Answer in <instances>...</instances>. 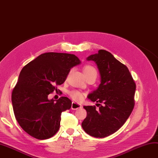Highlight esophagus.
Wrapping results in <instances>:
<instances>
[{
    "label": "esophagus",
    "instance_id": "1",
    "mask_svg": "<svg viewBox=\"0 0 158 158\" xmlns=\"http://www.w3.org/2000/svg\"><path fill=\"white\" fill-rule=\"evenodd\" d=\"M82 106L80 105L78 103H76L75 102H73L72 104H71V109L73 110H77L78 109L81 108Z\"/></svg>",
    "mask_w": 158,
    "mask_h": 158
}]
</instances>
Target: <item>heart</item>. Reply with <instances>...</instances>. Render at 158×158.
Here are the masks:
<instances>
[{
  "mask_svg": "<svg viewBox=\"0 0 158 158\" xmlns=\"http://www.w3.org/2000/svg\"><path fill=\"white\" fill-rule=\"evenodd\" d=\"M83 73H84L85 76L87 77L91 75H94L95 76H97V71L93 66L91 65H86L83 68ZM70 96L73 98L74 100L79 101L81 100L83 98V94L82 92L78 91H72L69 92Z\"/></svg>",
  "mask_w": 158,
  "mask_h": 158,
  "instance_id": "heart-1",
  "label": "heart"
}]
</instances>
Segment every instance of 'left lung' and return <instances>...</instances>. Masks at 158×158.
I'll list each match as a JSON object with an SVG mask.
<instances>
[{
    "label": "left lung",
    "mask_w": 158,
    "mask_h": 158,
    "mask_svg": "<svg viewBox=\"0 0 158 158\" xmlns=\"http://www.w3.org/2000/svg\"><path fill=\"white\" fill-rule=\"evenodd\" d=\"M87 60L96 62L100 71L99 87L88 96L98 102L99 110L84 106L87 115L82 127L91 136L102 138L117 131L131 114L136 85L127 67L106 50H99Z\"/></svg>",
    "instance_id": "8db88e82"
}]
</instances>
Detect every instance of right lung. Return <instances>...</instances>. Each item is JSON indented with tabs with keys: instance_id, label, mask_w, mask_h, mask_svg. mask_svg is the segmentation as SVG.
<instances>
[{
	"instance_id": "obj_1",
	"label": "right lung",
	"mask_w": 158,
	"mask_h": 158,
	"mask_svg": "<svg viewBox=\"0 0 158 158\" xmlns=\"http://www.w3.org/2000/svg\"><path fill=\"white\" fill-rule=\"evenodd\" d=\"M80 63L73 54L48 52L38 56L20 71L11 94L15 117L22 129L38 139L54 135L60 128L61 114L71 101L61 97L55 102L48 95L63 84L70 69Z\"/></svg>"
}]
</instances>
